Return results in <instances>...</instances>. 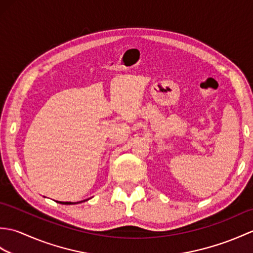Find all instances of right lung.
Listing matches in <instances>:
<instances>
[{
	"instance_id": "obj_1",
	"label": "right lung",
	"mask_w": 253,
	"mask_h": 253,
	"mask_svg": "<svg viewBox=\"0 0 253 253\" xmlns=\"http://www.w3.org/2000/svg\"><path fill=\"white\" fill-rule=\"evenodd\" d=\"M58 203H62V204H75V203H73V202H61V201H57ZM80 202H83V201H80ZM80 202H77V203H80Z\"/></svg>"
}]
</instances>
